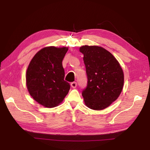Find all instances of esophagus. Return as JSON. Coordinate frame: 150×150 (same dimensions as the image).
I'll return each instance as SVG.
<instances>
[{
	"instance_id": "esophagus-1",
	"label": "esophagus",
	"mask_w": 150,
	"mask_h": 150,
	"mask_svg": "<svg viewBox=\"0 0 150 150\" xmlns=\"http://www.w3.org/2000/svg\"><path fill=\"white\" fill-rule=\"evenodd\" d=\"M77 83H76V82H73V83H71V87L73 88H76V87H77Z\"/></svg>"
}]
</instances>
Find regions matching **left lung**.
<instances>
[{"label": "left lung", "instance_id": "8db88e82", "mask_svg": "<svg viewBox=\"0 0 150 150\" xmlns=\"http://www.w3.org/2000/svg\"><path fill=\"white\" fill-rule=\"evenodd\" d=\"M88 79L82 92L87 107L102 110L118 98L124 84V73L119 62L110 52L98 46L80 47Z\"/></svg>", "mask_w": 150, "mask_h": 150}]
</instances>
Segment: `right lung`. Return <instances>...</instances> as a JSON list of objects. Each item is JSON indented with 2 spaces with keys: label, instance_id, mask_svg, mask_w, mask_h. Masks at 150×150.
I'll return each mask as SVG.
<instances>
[{
  "label": "right lung",
  "instance_id": "1",
  "mask_svg": "<svg viewBox=\"0 0 150 150\" xmlns=\"http://www.w3.org/2000/svg\"><path fill=\"white\" fill-rule=\"evenodd\" d=\"M68 47L42 48L30 62L26 72V86L35 101L45 108L61 103L69 92V84L64 81L62 61Z\"/></svg>",
  "mask_w": 150,
  "mask_h": 150
}]
</instances>
